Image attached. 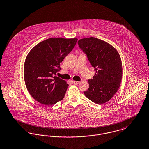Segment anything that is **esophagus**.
Segmentation results:
<instances>
[{
  "mask_svg": "<svg viewBox=\"0 0 149 149\" xmlns=\"http://www.w3.org/2000/svg\"><path fill=\"white\" fill-rule=\"evenodd\" d=\"M73 83L77 85V84H79L80 83V82L79 81H73Z\"/></svg>",
  "mask_w": 149,
  "mask_h": 149,
  "instance_id": "esophagus-1",
  "label": "esophagus"
}]
</instances>
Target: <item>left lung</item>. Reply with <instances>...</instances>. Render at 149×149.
<instances>
[{
    "label": "left lung",
    "mask_w": 149,
    "mask_h": 149,
    "mask_svg": "<svg viewBox=\"0 0 149 149\" xmlns=\"http://www.w3.org/2000/svg\"><path fill=\"white\" fill-rule=\"evenodd\" d=\"M77 44L96 71L93 78L88 80L89 88L84 94L96 104H104L113 97L121 81L119 53L110 44L93 37L80 39Z\"/></svg>",
    "instance_id": "8db88e82"
}]
</instances>
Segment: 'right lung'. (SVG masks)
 <instances>
[{
	"label": "right lung",
	"instance_id": "add662e5",
	"mask_svg": "<svg viewBox=\"0 0 149 149\" xmlns=\"http://www.w3.org/2000/svg\"><path fill=\"white\" fill-rule=\"evenodd\" d=\"M77 38H49L28 54L24 68L25 83L31 96L45 105L62 100L69 85L56 76L60 63L74 48Z\"/></svg>",
	"mask_w": 149,
	"mask_h": 149
}]
</instances>
